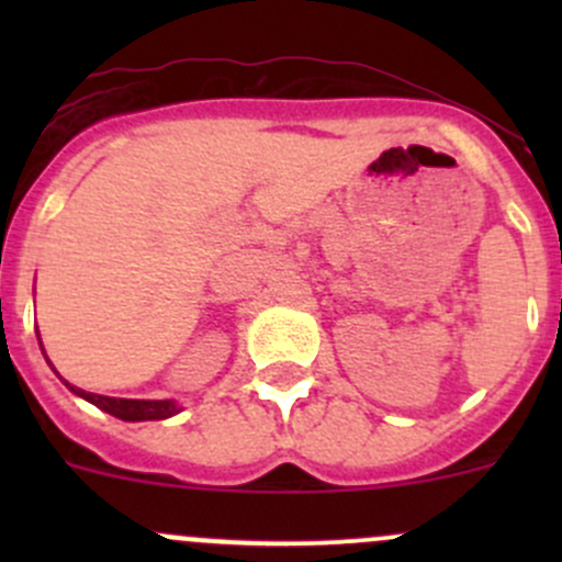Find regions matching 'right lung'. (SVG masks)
<instances>
[{
	"label": "right lung",
	"mask_w": 562,
	"mask_h": 562,
	"mask_svg": "<svg viewBox=\"0 0 562 562\" xmlns=\"http://www.w3.org/2000/svg\"><path fill=\"white\" fill-rule=\"evenodd\" d=\"M37 339H40V334H37ZM65 386L70 389L76 396H81V400L92 402V405L100 407V411L122 418V422H160V418H171L181 411L173 400H116V396H103V394H92V391H83L67 381H65Z\"/></svg>",
	"instance_id": "right-lung-1"
}]
</instances>
